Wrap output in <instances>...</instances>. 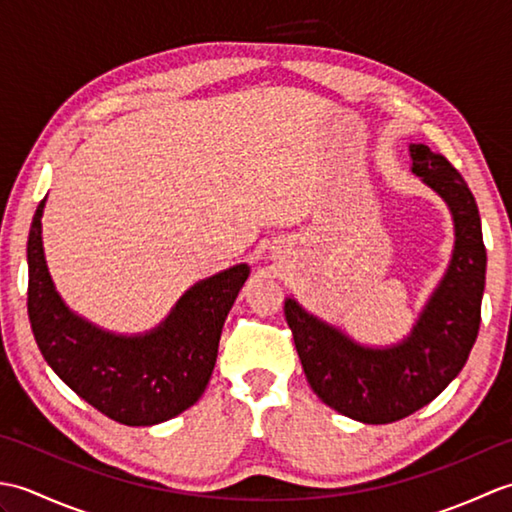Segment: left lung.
Wrapping results in <instances>:
<instances>
[{
	"label": "left lung",
	"mask_w": 512,
	"mask_h": 512,
	"mask_svg": "<svg viewBox=\"0 0 512 512\" xmlns=\"http://www.w3.org/2000/svg\"><path fill=\"white\" fill-rule=\"evenodd\" d=\"M409 151L411 171L449 204L455 222L451 266L413 332L400 345L372 350L312 317L295 299L284 306L314 394L367 424L402 420L442 394L462 372L482 321L486 248L477 202L447 158L427 145H411Z\"/></svg>",
	"instance_id": "8db88e82"
}]
</instances>
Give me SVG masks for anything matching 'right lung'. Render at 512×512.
Here are the masks:
<instances>
[{
    "instance_id": "add662e5",
    "label": "right lung",
    "mask_w": 512,
    "mask_h": 512,
    "mask_svg": "<svg viewBox=\"0 0 512 512\" xmlns=\"http://www.w3.org/2000/svg\"><path fill=\"white\" fill-rule=\"evenodd\" d=\"M41 200L28 235V317L46 363L103 416L149 427L189 409L213 374L228 310L248 279L239 264L187 290L165 323L145 336H116L72 314L48 275Z\"/></svg>"
}]
</instances>
